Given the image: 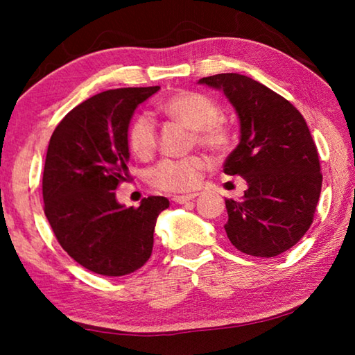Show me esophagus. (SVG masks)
Returning <instances> with one entry per match:
<instances>
[{
	"label": "esophagus",
	"mask_w": 355,
	"mask_h": 355,
	"mask_svg": "<svg viewBox=\"0 0 355 355\" xmlns=\"http://www.w3.org/2000/svg\"><path fill=\"white\" fill-rule=\"evenodd\" d=\"M197 196H199L197 192H192V194H183V196H173L172 200L175 203H188L191 200H194Z\"/></svg>",
	"instance_id": "obj_1"
}]
</instances>
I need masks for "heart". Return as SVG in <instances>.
<instances>
[{
    "mask_svg": "<svg viewBox=\"0 0 355 355\" xmlns=\"http://www.w3.org/2000/svg\"><path fill=\"white\" fill-rule=\"evenodd\" d=\"M166 117L177 120L192 130L196 142L213 152H222L230 144V130L222 122V110L213 98L199 92H180L159 105ZM156 120L150 112H141L128 128L131 152L139 159L152 156L156 147ZM207 161L202 156H186L182 159H163L152 167L148 178L156 188L171 192L189 191L199 183Z\"/></svg>",
    "mask_w": 355,
    "mask_h": 355,
    "instance_id": "b5f03b06",
    "label": "heart"
}]
</instances>
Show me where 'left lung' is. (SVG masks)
Instances as JSON below:
<instances>
[{"label": "left lung", "mask_w": 355, "mask_h": 355, "mask_svg": "<svg viewBox=\"0 0 355 355\" xmlns=\"http://www.w3.org/2000/svg\"><path fill=\"white\" fill-rule=\"evenodd\" d=\"M222 91L239 119V144L224 163L248 189L225 200L230 243L252 257H275L309 230L320 200L322 175L310 130L296 107L261 83L239 73L202 78Z\"/></svg>", "instance_id": "left-lung-1"}]
</instances>
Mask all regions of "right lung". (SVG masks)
<instances>
[{"label":"right lung","mask_w":355,"mask_h":355,"mask_svg":"<svg viewBox=\"0 0 355 355\" xmlns=\"http://www.w3.org/2000/svg\"><path fill=\"white\" fill-rule=\"evenodd\" d=\"M159 91L112 89L73 107L48 144L42 192L45 216L62 249L89 271L120 277L152 255L153 230L169 200L142 199L137 208L117 202L130 177L128 128L136 107Z\"/></svg>","instance_id":"obj_1"}]
</instances>
